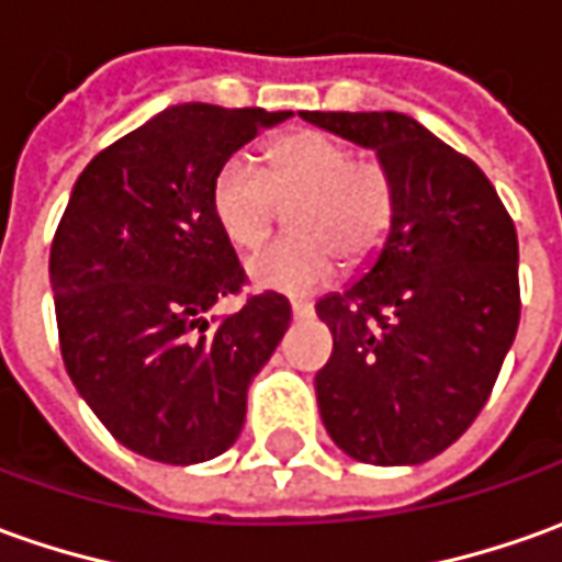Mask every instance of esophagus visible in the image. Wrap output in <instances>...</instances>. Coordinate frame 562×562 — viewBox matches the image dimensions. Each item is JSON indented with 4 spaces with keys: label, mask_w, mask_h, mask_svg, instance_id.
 Listing matches in <instances>:
<instances>
[{
    "label": "esophagus",
    "mask_w": 562,
    "mask_h": 562,
    "mask_svg": "<svg viewBox=\"0 0 562 562\" xmlns=\"http://www.w3.org/2000/svg\"><path fill=\"white\" fill-rule=\"evenodd\" d=\"M292 316H295V319H307V316H313L311 301H292Z\"/></svg>",
    "instance_id": "34e87169"
}]
</instances>
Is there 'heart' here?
<instances>
[{
    "label": "heart",
    "mask_w": 562,
    "mask_h": 562,
    "mask_svg": "<svg viewBox=\"0 0 562 562\" xmlns=\"http://www.w3.org/2000/svg\"><path fill=\"white\" fill-rule=\"evenodd\" d=\"M292 205L280 239L249 258V277L261 289L313 292L329 280L335 258L345 267L372 258L393 227L396 187L375 153H353L341 137L304 128L273 144L267 171L249 153L231 156L212 184V212L236 249L261 246Z\"/></svg>",
    "instance_id": "1"
}]
</instances>
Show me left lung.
<instances>
[{
  "label": "left lung",
  "mask_w": 562,
  "mask_h": 562,
  "mask_svg": "<svg viewBox=\"0 0 562 562\" xmlns=\"http://www.w3.org/2000/svg\"><path fill=\"white\" fill-rule=\"evenodd\" d=\"M301 116L378 150L396 187L372 270L316 301L331 331L316 372L323 425L357 461L422 464L473 425L514 345V221L483 169L406 113Z\"/></svg>",
  "instance_id": "obj_1"
}]
</instances>
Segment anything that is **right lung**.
<instances>
[{"mask_svg": "<svg viewBox=\"0 0 562 562\" xmlns=\"http://www.w3.org/2000/svg\"><path fill=\"white\" fill-rule=\"evenodd\" d=\"M289 116L169 106L98 153L72 187L48 258L60 357L137 456L200 464L227 452L251 378L292 323L277 292L205 319L249 282L212 212L217 169Z\"/></svg>", "mask_w": 562, "mask_h": 562, "instance_id": "1", "label": "right lung"}]
</instances>
